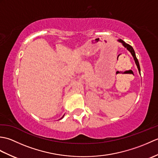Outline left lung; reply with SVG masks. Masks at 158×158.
<instances>
[{
	"instance_id": "1",
	"label": "left lung",
	"mask_w": 158,
	"mask_h": 158,
	"mask_svg": "<svg viewBox=\"0 0 158 158\" xmlns=\"http://www.w3.org/2000/svg\"><path fill=\"white\" fill-rule=\"evenodd\" d=\"M117 41L122 43V45L124 47V48H126V49H127V50H128V51L131 53V54H132V56H133L134 60H135V64H136V65L137 66V68H138L139 72L140 75V69L139 62V61H138V59L136 58V54H135V50H134V49L132 48V47L131 46V45H128V44H127L126 43L124 42V41H123V40H122V39H118V40H117Z\"/></svg>"
}]
</instances>
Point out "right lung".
<instances>
[{
    "label": "right lung",
    "instance_id": "1",
    "mask_svg": "<svg viewBox=\"0 0 158 158\" xmlns=\"http://www.w3.org/2000/svg\"><path fill=\"white\" fill-rule=\"evenodd\" d=\"M64 115H63V116H62V118H60V119H62V118H63V117H64Z\"/></svg>",
    "mask_w": 158,
    "mask_h": 158
}]
</instances>
